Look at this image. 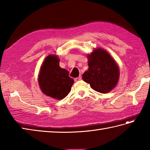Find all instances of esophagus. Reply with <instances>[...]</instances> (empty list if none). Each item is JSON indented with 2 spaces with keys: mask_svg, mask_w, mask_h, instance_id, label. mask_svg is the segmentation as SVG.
Masks as SVG:
<instances>
[{
  "mask_svg": "<svg viewBox=\"0 0 150 150\" xmlns=\"http://www.w3.org/2000/svg\"><path fill=\"white\" fill-rule=\"evenodd\" d=\"M82 79V77H81V76H79V77H77V78H75V82H77V81H81Z\"/></svg>",
  "mask_w": 150,
  "mask_h": 150,
  "instance_id": "obj_1",
  "label": "esophagus"
}]
</instances>
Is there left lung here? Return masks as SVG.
<instances>
[{"label":"left lung","mask_w":150,"mask_h":150,"mask_svg":"<svg viewBox=\"0 0 150 150\" xmlns=\"http://www.w3.org/2000/svg\"><path fill=\"white\" fill-rule=\"evenodd\" d=\"M89 68L82 75V79L95 91L106 93L115 88L119 79L118 64L106 50L95 48L87 55Z\"/></svg>","instance_id":"1"}]
</instances>
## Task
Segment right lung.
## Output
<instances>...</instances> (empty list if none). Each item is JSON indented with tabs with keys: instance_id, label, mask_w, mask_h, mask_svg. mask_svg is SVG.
<instances>
[{
	"instance_id": "1",
	"label": "right lung",
	"mask_w": 150,
	"mask_h": 150,
	"mask_svg": "<svg viewBox=\"0 0 150 150\" xmlns=\"http://www.w3.org/2000/svg\"><path fill=\"white\" fill-rule=\"evenodd\" d=\"M59 62L60 59L56 55L47 56L40 66L38 78L42 93L57 100L65 98L74 82L68 76V71L60 68Z\"/></svg>"
}]
</instances>
